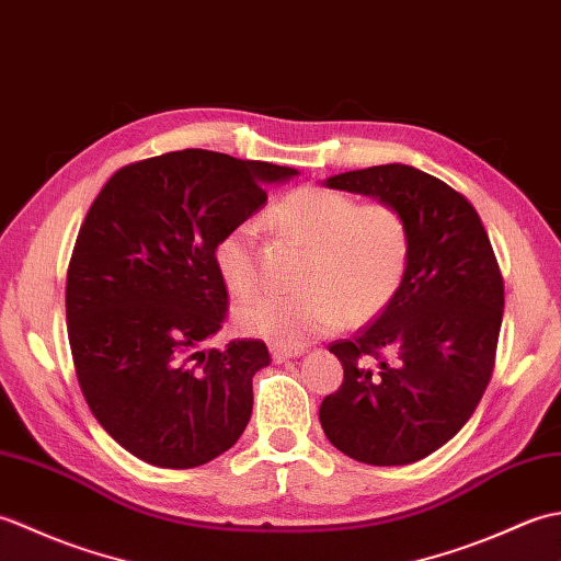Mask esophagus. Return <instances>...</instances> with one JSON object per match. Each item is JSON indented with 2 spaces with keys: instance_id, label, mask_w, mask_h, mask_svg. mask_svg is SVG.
I'll return each mask as SVG.
<instances>
[{
  "instance_id": "esophagus-1",
  "label": "esophagus",
  "mask_w": 561,
  "mask_h": 561,
  "mask_svg": "<svg viewBox=\"0 0 561 561\" xmlns=\"http://www.w3.org/2000/svg\"><path fill=\"white\" fill-rule=\"evenodd\" d=\"M291 356H301V350H291V347H282V344H272V359L274 362L291 359Z\"/></svg>"
}]
</instances>
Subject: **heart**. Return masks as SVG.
Here are the masks:
<instances>
[{
	"label": "heart",
	"mask_w": 561,
	"mask_h": 561,
	"mask_svg": "<svg viewBox=\"0 0 561 561\" xmlns=\"http://www.w3.org/2000/svg\"><path fill=\"white\" fill-rule=\"evenodd\" d=\"M270 229L304 248L294 294H260L236 308L245 335L279 344L311 342L342 323H371L396 301L412 255L404 211L386 199L362 202L342 190L304 185L265 214ZM226 289L245 296L257 287L260 255L253 224H238L214 248Z\"/></svg>",
	"instance_id": "1"
}]
</instances>
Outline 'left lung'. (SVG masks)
<instances>
[{
  "label": "left lung",
  "instance_id": "left-lung-1",
  "mask_svg": "<svg viewBox=\"0 0 561 561\" xmlns=\"http://www.w3.org/2000/svg\"><path fill=\"white\" fill-rule=\"evenodd\" d=\"M325 185L398 205L412 255L396 301L354 337L330 344L344 380L320 404V424L359 462H416L460 432L490 386L502 270L478 209L434 175L386 163Z\"/></svg>",
  "mask_w": 561,
  "mask_h": 561
}]
</instances>
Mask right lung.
<instances>
[{
  "instance_id": "1",
  "label": "right lung",
  "mask_w": 561,
  "mask_h": 561,
  "mask_svg": "<svg viewBox=\"0 0 561 561\" xmlns=\"http://www.w3.org/2000/svg\"><path fill=\"white\" fill-rule=\"evenodd\" d=\"M294 169L207 149L123 165L89 207L67 270V332L79 388L117 444L157 468L229 450L253 412L262 340L205 350L229 291L219 238Z\"/></svg>"
}]
</instances>
